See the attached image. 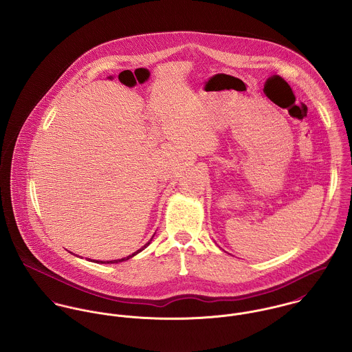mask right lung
I'll return each instance as SVG.
<instances>
[{"label":"right lung","instance_id":"add662e5","mask_svg":"<svg viewBox=\"0 0 352 352\" xmlns=\"http://www.w3.org/2000/svg\"><path fill=\"white\" fill-rule=\"evenodd\" d=\"M153 237H154V236H153ZM153 237H151V239H153ZM151 241H149V243H146V244H145V245H144V247H142V248H141V250H138V251L134 252V253H133V254H130V256H127V257H123V258H119V260H112V261H98V260H96V263H104V264H105V263H107V264H109V263H111V264H112V263H119V261H126V260H129V258H131V257H133V256H135V254H137V253H140V252L144 251V250H145V248H146V247H148V245H149V244H151Z\"/></svg>","mask_w":352,"mask_h":352}]
</instances>
